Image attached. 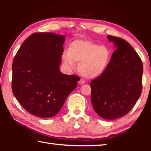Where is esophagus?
Segmentation results:
<instances>
[{
    "label": "esophagus",
    "mask_w": 151,
    "mask_h": 151,
    "mask_svg": "<svg viewBox=\"0 0 151 151\" xmlns=\"http://www.w3.org/2000/svg\"><path fill=\"white\" fill-rule=\"evenodd\" d=\"M85 81L83 80V79H81V80L79 81V84H80V85H83V84H85Z\"/></svg>",
    "instance_id": "34e87169"
}]
</instances>
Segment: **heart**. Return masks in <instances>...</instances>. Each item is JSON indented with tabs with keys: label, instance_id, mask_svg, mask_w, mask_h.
I'll use <instances>...</instances> for the list:
<instances>
[{
	"label": "heart",
	"instance_id": "1",
	"mask_svg": "<svg viewBox=\"0 0 151 151\" xmlns=\"http://www.w3.org/2000/svg\"><path fill=\"white\" fill-rule=\"evenodd\" d=\"M111 52L105 46L91 40H76L69 46L68 52L63 54V60L70 66L78 62V70L86 78H96L106 70L111 60Z\"/></svg>",
	"mask_w": 151,
	"mask_h": 151
}]
</instances>
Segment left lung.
<instances>
[{"mask_svg": "<svg viewBox=\"0 0 151 151\" xmlns=\"http://www.w3.org/2000/svg\"><path fill=\"white\" fill-rule=\"evenodd\" d=\"M107 37L116 50L104 73L90 83L91 102L99 116L114 120L129 113L141 94L143 66L129 42L113 36Z\"/></svg>", "mask_w": 151, "mask_h": 151, "instance_id": "obj_1", "label": "left lung"}]
</instances>
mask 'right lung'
Masks as SVG:
<instances>
[{
    "label": "right lung",
    "mask_w": 151,
    "mask_h": 151,
    "mask_svg": "<svg viewBox=\"0 0 151 151\" xmlns=\"http://www.w3.org/2000/svg\"><path fill=\"white\" fill-rule=\"evenodd\" d=\"M65 37L53 32L33 33L12 62V93L27 112L37 117L56 115L80 80L59 70Z\"/></svg>",
    "instance_id": "add662e5"
}]
</instances>
